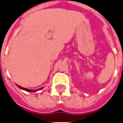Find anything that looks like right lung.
<instances>
[{
	"mask_svg": "<svg viewBox=\"0 0 123 123\" xmlns=\"http://www.w3.org/2000/svg\"><path fill=\"white\" fill-rule=\"evenodd\" d=\"M17 86H18L19 88H20V89H22V90H24V91H27V92H35L38 91H39V90H41L42 88H43H43H39V89H38V90H31V89H28V88H23V87H22V86H20L19 85H17Z\"/></svg>",
	"mask_w": 123,
	"mask_h": 123,
	"instance_id": "add662e5",
	"label": "right lung"
}]
</instances>
